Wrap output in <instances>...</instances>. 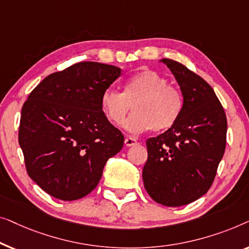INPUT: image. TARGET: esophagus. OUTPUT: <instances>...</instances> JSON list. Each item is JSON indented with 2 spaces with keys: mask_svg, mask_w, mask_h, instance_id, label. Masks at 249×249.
Segmentation results:
<instances>
[{
  "mask_svg": "<svg viewBox=\"0 0 249 249\" xmlns=\"http://www.w3.org/2000/svg\"><path fill=\"white\" fill-rule=\"evenodd\" d=\"M136 144H139V142L136 141V140L133 138V136H127V138L125 139V145L126 146H134Z\"/></svg>",
  "mask_w": 249,
  "mask_h": 249,
  "instance_id": "obj_1",
  "label": "esophagus"
}]
</instances>
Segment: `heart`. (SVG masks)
I'll return each mask as SVG.
<instances>
[{"label":"heart","mask_w":249,"mask_h":249,"mask_svg":"<svg viewBox=\"0 0 249 249\" xmlns=\"http://www.w3.org/2000/svg\"><path fill=\"white\" fill-rule=\"evenodd\" d=\"M101 107L113 124H121L133 108L134 113L124 122V127L134 134L148 129L163 132L180 118L184 97L180 90L169 85L166 76L153 70H144L125 80L123 92L105 90Z\"/></svg>","instance_id":"heart-1"}]
</instances>
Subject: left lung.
<instances>
[{"label": "left lung", "mask_w": 249, "mask_h": 249, "mask_svg": "<svg viewBox=\"0 0 249 249\" xmlns=\"http://www.w3.org/2000/svg\"><path fill=\"white\" fill-rule=\"evenodd\" d=\"M180 86L183 114L173 127L146 140L143 183L153 201L181 206L204 195L226 150L227 117L211 86L186 66L162 58Z\"/></svg>", "instance_id": "1"}]
</instances>
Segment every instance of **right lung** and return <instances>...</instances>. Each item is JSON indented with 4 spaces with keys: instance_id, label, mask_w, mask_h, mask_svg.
Here are the masks:
<instances>
[{
    "instance_id": "right-lung-1",
    "label": "right lung",
    "mask_w": 249,
    "mask_h": 249,
    "mask_svg": "<svg viewBox=\"0 0 249 249\" xmlns=\"http://www.w3.org/2000/svg\"><path fill=\"white\" fill-rule=\"evenodd\" d=\"M117 66L79 62L52 73L24 101L19 144L29 177L54 197L74 201L99 183L124 135L107 120L101 96L121 75Z\"/></svg>"
}]
</instances>
